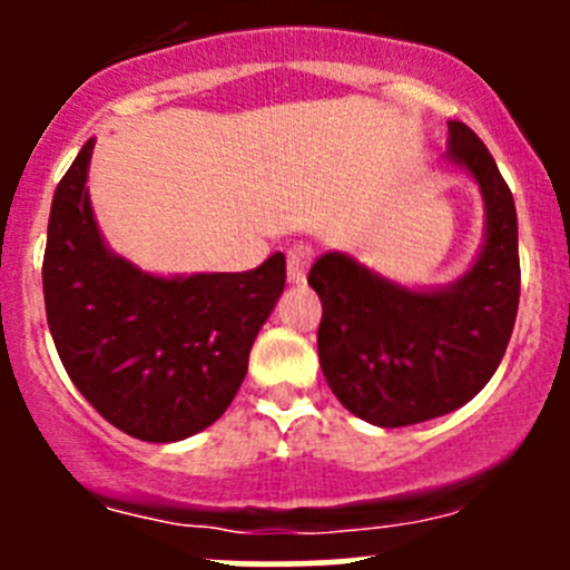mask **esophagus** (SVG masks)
<instances>
[{
    "instance_id": "esophagus-1",
    "label": "esophagus",
    "mask_w": 570,
    "mask_h": 570,
    "mask_svg": "<svg viewBox=\"0 0 570 570\" xmlns=\"http://www.w3.org/2000/svg\"><path fill=\"white\" fill-rule=\"evenodd\" d=\"M312 248L308 245H295L286 250V278L289 284H306V273L312 267Z\"/></svg>"
}]
</instances>
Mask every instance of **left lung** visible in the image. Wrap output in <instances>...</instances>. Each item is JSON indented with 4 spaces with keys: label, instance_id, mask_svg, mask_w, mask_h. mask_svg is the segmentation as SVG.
I'll use <instances>...</instances> for the list:
<instances>
[{
    "label": "left lung",
    "instance_id": "1",
    "mask_svg": "<svg viewBox=\"0 0 570 570\" xmlns=\"http://www.w3.org/2000/svg\"><path fill=\"white\" fill-rule=\"evenodd\" d=\"M446 163L480 187L485 234L461 278L405 286L350 253L314 262L322 301L320 366L336 400L377 428L439 419L485 389L508 350L519 312V220L485 142L450 120Z\"/></svg>",
    "mask_w": 570,
    "mask_h": 570
}]
</instances>
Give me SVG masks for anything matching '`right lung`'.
<instances>
[{"instance_id": "1", "label": "right lung", "mask_w": 570, "mask_h": 570, "mask_svg": "<svg viewBox=\"0 0 570 570\" xmlns=\"http://www.w3.org/2000/svg\"><path fill=\"white\" fill-rule=\"evenodd\" d=\"M96 140L51 198L43 301L62 366L126 435L174 444L226 413L286 284L284 253L248 273L154 275L107 245L88 195Z\"/></svg>"}]
</instances>
